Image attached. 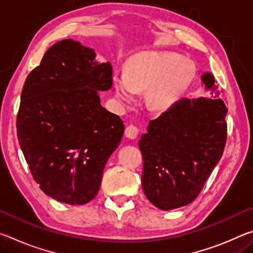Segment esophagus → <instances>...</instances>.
Instances as JSON below:
<instances>
[{
	"label": "esophagus",
	"mask_w": 253,
	"mask_h": 253,
	"mask_svg": "<svg viewBox=\"0 0 253 253\" xmlns=\"http://www.w3.org/2000/svg\"><path fill=\"white\" fill-rule=\"evenodd\" d=\"M138 132H139V129L134 125L127 126L126 129H125L126 137H127V138H130V139H135L136 137L138 136Z\"/></svg>",
	"instance_id": "1"
}]
</instances>
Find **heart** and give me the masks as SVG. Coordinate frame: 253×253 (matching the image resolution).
<instances>
[{
    "instance_id": "heart-1",
    "label": "heart",
    "mask_w": 253,
    "mask_h": 253,
    "mask_svg": "<svg viewBox=\"0 0 253 253\" xmlns=\"http://www.w3.org/2000/svg\"><path fill=\"white\" fill-rule=\"evenodd\" d=\"M192 76V68L178 54L146 52L128 62L126 74L115 72L113 84L116 95L123 100L134 101L138 92L149 89V102L165 108L190 83Z\"/></svg>"
}]
</instances>
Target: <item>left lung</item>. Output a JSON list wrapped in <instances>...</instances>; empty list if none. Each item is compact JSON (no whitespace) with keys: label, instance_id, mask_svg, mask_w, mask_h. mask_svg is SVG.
<instances>
[{"label":"left lung","instance_id":"8db88e82","mask_svg":"<svg viewBox=\"0 0 253 253\" xmlns=\"http://www.w3.org/2000/svg\"><path fill=\"white\" fill-rule=\"evenodd\" d=\"M202 83L219 96L210 72L202 76ZM226 113L220 98H183L149 122L138 143L143 191L149 202L169 211L198 198L223 154Z\"/></svg>","mask_w":253,"mask_h":253}]
</instances>
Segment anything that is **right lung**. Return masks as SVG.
I'll return each mask as SVG.
<instances>
[{"mask_svg": "<svg viewBox=\"0 0 253 253\" xmlns=\"http://www.w3.org/2000/svg\"><path fill=\"white\" fill-rule=\"evenodd\" d=\"M110 62L72 39L44 53L25 80L16 129L31 174L46 195L83 205L95 199L124 124L100 105L113 85Z\"/></svg>", "mask_w": 253, "mask_h": 253, "instance_id": "obj_1", "label": "right lung"}]
</instances>
